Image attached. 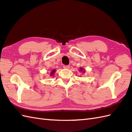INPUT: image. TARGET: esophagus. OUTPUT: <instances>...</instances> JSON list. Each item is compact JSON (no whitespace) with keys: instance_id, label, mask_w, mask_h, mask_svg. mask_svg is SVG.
Instances as JSON below:
<instances>
[{"instance_id":"34e87169","label":"esophagus","mask_w":132,"mask_h":132,"mask_svg":"<svg viewBox=\"0 0 132 132\" xmlns=\"http://www.w3.org/2000/svg\"><path fill=\"white\" fill-rule=\"evenodd\" d=\"M63 68L65 69H70V66H69V65H67V66L64 65V66H63Z\"/></svg>"}]
</instances>
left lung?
<instances>
[{"label":"left lung","mask_w":132,"mask_h":132,"mask_svg":"<svg viewBox=\"0 0 132 132\" xmlns=\"http://www.w3.org/2000/svg\"><path fill=\"white\" fill-rule=\"evenodd\" d=\"M79 71H82V72H84V73H85V69H84L82 68H80L79 70Z\"/></svg>","instance_id":"obj_1"}]
</instances>
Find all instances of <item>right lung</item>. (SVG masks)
<instances>
[{
  "mask_svg": "<svg viewBox=\"0 0 132 132\" xmlns=\"http://www.w3.org/2000/svg\"><path fill=\"white\" fill-rule=\"evenodd\" d=\"M55 69L51 71V73H50V76H53V75L54 74V73H55Z\"/></svg>",
  "mask_w": 132,
  "mask_h": 132,
  "instance_id": "right-lung-1",
  "label": "right lung"
}]
</instances>
